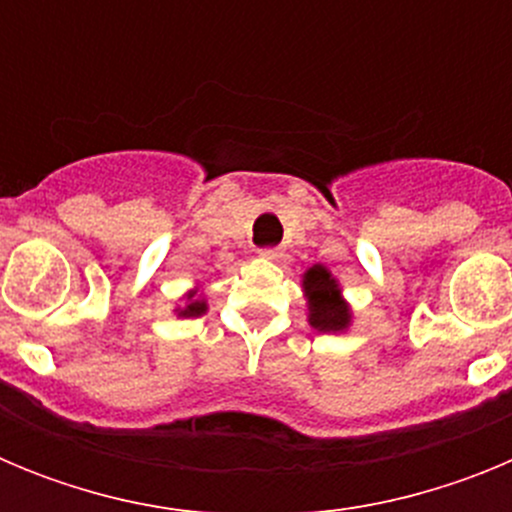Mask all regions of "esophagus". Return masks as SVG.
Wrapping results in <instances>:
<instances>
[{
    "label": "esophagus",
    "instance_id": "obj_1",
    "mask_svg": "<svg viewBox=\"0 0 512 512\" xmlns=\"http://www.w3.org/2000/svg\"><path fill=\"white\" fill-rule=\"evenodd\" d=\"M261 259H269V261H274V259H279V256H282V251H279V248H274V246H269V248H261Z\"/></svg>",
    "mask_w": 512,
    "mask_h": 512
}]
</instances>
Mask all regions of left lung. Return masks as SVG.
I'll use <instances>...</instances> for the list:
<instances>
[{"mask_svg": "<svg viewBox=\"0 0 512 512\" xmlns=\"http://www.w3.org/2000/svg\"><path fill=\"white\" fill-rule=\"evenodd\" d=\"M302 289H305L307 320L312 328L323 333H341L351 325V307L341 297V287L325 266H310L302 277Z\"/></svg>", "mask_w": 512, "mask_h": 512, "instance_id": "left-lung-1", "label": "left lung"}]
</instances>
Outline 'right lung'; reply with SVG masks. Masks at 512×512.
<instances>
[{
    "instance_id": "add662e5",
    "label": "right lung",
    "mask_w": 512,
    "mask_h": 512,
    "mask_svg": "<svg viewBox=\"0 0 512 512\" xmlns=\"http://www.w3.org/2000/svg\"><path fill=\"white\" fill-rule=\"evenodd\" d=\"M205 312H207V302L197 297V289H192V292L187 295V305L179 307L176 315H179V318H200V315H205Z\"/></svg>"
}]
</instances>
